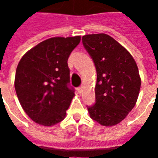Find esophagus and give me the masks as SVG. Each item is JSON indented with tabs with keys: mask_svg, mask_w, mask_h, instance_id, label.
Masks as SVG:
<instances>
[{
	"mask_svg": "<svg viewBox=\"0 0 158 158\" xmlns=\"http://www.w3.org/2000/svg\"><path fill=\"white\" fill-rule=\"evenodd\" d=\"M82 86H80V87H78V88H77V90H78V92L79 93H80L81 92V90H82Z\"/></svg>",
	"mask_w": 158,
	"mask_h": 158,
	"instance_id": "obj_1",
	"label": "esophagus"
}]
</instances>
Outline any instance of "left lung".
<instances>
[{
  "label": "left lung",
  "mask_w": 158,
  "mask_h": 158,
  "mask_svg": "<svg viewBox=\"0 0 158 158\" xmlns=\"http://www.w3.org/2000/svg\"><path fill=\"white\" fill-rule=\"evenodd\" d=\"M82 42L97 73L96 103L87 106L89 116L103 126L116 125L138 99L141 84L138 67L131 54L106 34L86 35Z\"/></svg>",
  "instance_id": "left-lung-1"
}]
</instances>
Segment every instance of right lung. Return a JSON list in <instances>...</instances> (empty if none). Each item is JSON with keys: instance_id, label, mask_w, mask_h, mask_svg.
I'll list each match as a JSON object with an SVG mask.
<instances>
[{"instance_id": "add662e5", "label": "right lung", "mask_w": 158, "mask_h": 158, "mask_svg": "<svg viewBox=\"0 0 158 158\" xmlns=\"http://www.w3.org/2000/svg\"><path fill=\"white\" fill-rule=\"evenodd\" d=\"M80 40V36L45 40L19 62L14 81L17 96L27 115L40 125H55L65 118L74 96L68 59Z\"/></svg>"}]
</instances>
